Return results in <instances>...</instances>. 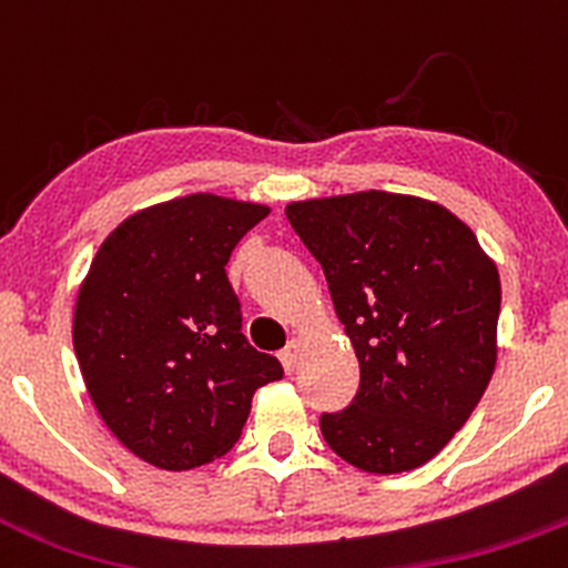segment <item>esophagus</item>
Returning a JSON list of instances; mask_svg holds the SVG:
<instances>
[{
	"mask_svg": "<svg viewBox=\"0 0 568 568\" xmlns=\"http://www.w3.org/2000/svg\"><path fill=\"white\" fill-rule=\"evenodd\" d=\"M301 345H303L301 339H290V342H286L284 351L278 353V358H282L286 373H295L297 362H301Z\"/></svg>",
	"mask_w": 568,
	"mask_h": 568,
	"instance_id": "esophagus-1",
	"label": "esophagus"
}]
</instances>
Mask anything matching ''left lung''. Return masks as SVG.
Masks as SVG:
<instances>
[{
	"mask_svg": "<svg viewBox=\"0 0 568 568\" xmlns=\"http://www.w3.org/2000/svg\"><path fill=\"white\" fill-rule=\"evenodd\" d=\"M320 262L362 384L320 430L351 467L428 464L475 412L497 364L499 273L447 206L364 190L286 204Z\"/></svg>",
	"mask_w": 568,
	"mask_h": 568,
	"instance_id": "obj_1",
	"label": "left lung"
}]
</instances>
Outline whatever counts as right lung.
Wrapping results in <instances>:
<instances>
[{"label":"right lung","mask_w":568,"mask_h":568,"mask_svg":"<svg viewBox=\"0 0 568 568\" xmlns=\"http://www.w3.org/2000/svg\"><path fill=\"white\" fill-rule=\"evenodd\" d=\"M271 206L193 193L106 234L74 308V353L115 439L168 473L234 447L282 362L248 345L226 265Z\"/></svg>","instance_id":"obj_1"}]
</instances>
